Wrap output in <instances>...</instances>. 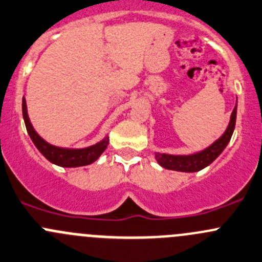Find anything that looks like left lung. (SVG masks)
I'll return each instance as SVG.
<instances>
[{
	"mask_svg": "<svg viewBox=\"0 0 262 262\" xmlns=\"http://www.w3.org/2000/svg\"><path fill=\"white\" fill-rule=\"evenodd\" d=\"M235 119H237V105L233 108L229 124H228L223 136L217 138L214 143L210 144L209 147L189 155H169L155 152V159L159 162L160 166L165 167V169L183 172L200 171V170L209 166L214 160H216L219 155L224 151L225 147L228 146L235 128Z\"/></svg>",
	"mask_w": 262,
	"mask_h": 262,
	"instance_id": "8db88e82",
	"label": "left lung"
}]
</instances>
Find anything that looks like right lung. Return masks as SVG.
Listing matches in <instances>:
<instances>
[{"label": "right lung", "instance_id": "add662e5", "mask_svg": "<svg viewBox=\"0 0 262 262\" xmlns=\"http://www.w3.org/2000/svg\"><path fill=\"white\" fill-rule=\"evenodd\" d=\"M23 118H24L25 126H27L28 134H29L30 139L37 147L38 151L46 157L50 162L57 165L61 167H79L90 165L95 162L101 155L103 154L108 144V137L106 136L105 138L101 139L96 144H92L90 147H84V148H65V147H57L53 144L48 143L47 141L42 138L39 134L35 132L33 128L30 119L28 116V108H27V101L23 97Z\"/></svg>", "mask_w": 262, "mask_h": 262}]
</instances>
